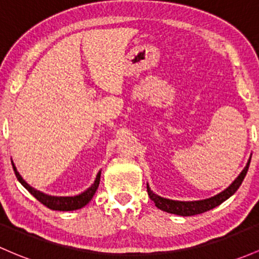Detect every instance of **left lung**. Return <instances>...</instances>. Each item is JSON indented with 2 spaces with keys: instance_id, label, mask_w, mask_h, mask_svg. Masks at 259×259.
<instances>
[{
  "instance_id": "8db88e82",
  "label": "left lung",
  "mask_w": 259,
  "mask_h": 259,
  "mask_svg": "<svg viewBox=\"0 0 259 259\" xmlns=\"http://www.w3.org/2000/svg\"><path fill=\"white\" fill-rule=\"evenodd\" d=\"M249 162H251V158H249L248 162H247L246 167L243 168V171L240 173L237 178L234 181V183L226 188L224 192H221L220 194L215 195V197L205 199V200H199V201H177V200H169V199L162 198L160 195H156L155 193H152V190L149 188L147 186V194L151 200H153L155 205L157 206L158 209L163 210L166 212H171V214L181 215V217H192V215H198L203 214V212L208 211V210L214 209L215 206L220 205L221 203L229 199L232 194L240 188L241 183H242L243 180L246 177V173L248 171Z\"/></svg>"
}]
</instances>
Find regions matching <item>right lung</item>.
Segmentation results:
<instances>
[{
    "label": "right lung",
    "instance_id": "right-lung-1",
    "mask_svg": "<svg viewBox=\"0 0 259 259\" xmlns=\"http://www.w3.org/2000/svg\"><path fill=\"white\" fill-rule=\"evenodd\" d=\"M12 166H13V171L16 173L17 180L21 182L22 186H23L34 198H36V200L40 201L42 205H45L47 208H49L51 210H59V211H71V210L83 208L86 204H88V201L93 198V195H95L96 190H97L99 186V181H101V172H98L95 183H93L92 186L86 190V192L81 193L79 195H75V197H51V195L44 194V193L32 188V187H30L29 184L22 178V176L19 175L18 171H17L13 161H12Z\"/></svg>",
    "mask_w": 259,
    "mask_h": 259
}]
</instances>
